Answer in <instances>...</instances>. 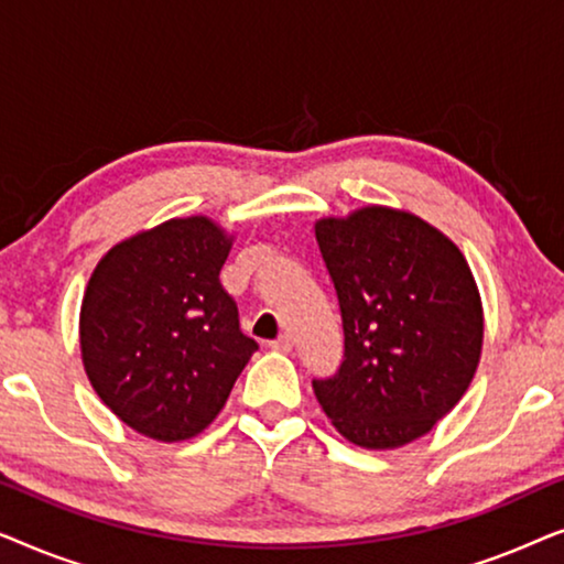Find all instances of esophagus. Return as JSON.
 <instances>
[{"label": "esophagus", "instance_id": "esophagus-1", "mask_svg": "<svg viewBox=\"0 0 564 564\" xmlns=\"http://www.w3.org/2000/svg\"><path fill=\"white\" fill-rule=\"evenodd\" d=\"M269 346H272L274 351H284V354H288V351H292V338H290L288 334H282L280 338H274V341L269 344Z\"/></svg>", "mask_w": 564, "mask_h": 564}]
</instances>
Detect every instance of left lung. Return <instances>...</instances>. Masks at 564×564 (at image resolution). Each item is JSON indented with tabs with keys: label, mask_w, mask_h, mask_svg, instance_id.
<instances>
[{
	"label": "left lung",
	"mask_w": 564,
	"mask_h": 564,
	"mask_svg": "<svg viewBox=\"0 0 564 564\" xmlns=\"http://www.w3.org/2000/svg\"><path fill=\"white\" fill-rule=\"evenodd\" d=\"M344 321V361L313 380L334 429L361 449L426 436L465 395L485 315L465 253L419 215L365 205L315 220Z\"/></svg>",
	"instance_id": "1"
}]
</instances>
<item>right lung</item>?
<instances>
[{
  "label": "right lung",
  "mask_w": 564,
  "mask_h": 564,
  "mask_svg": "<svg viewBox=\"0 0 564 564\" xmlns=\"http://www.w3.org/2000/svg\"><path fill=\"white\" fill-rule=\"evenodd\" d=\"M234 241L207 215L169 218L115 243L89 276L84 372L138 434L164 444L203 434L257 351L220 284Z\"/></svg>",
  "instance_id": "1"
}]
</instances>
